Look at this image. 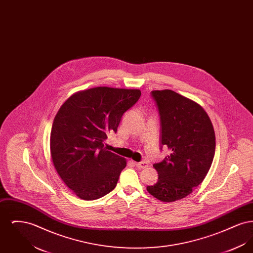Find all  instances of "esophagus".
Masks as SVG:
<instances>
[{
    "label": "esophagus",
    "mask_w": 253,
    "mask_h": 253,
    "mask_svg": "<svg viewBox=\"0 0 253 253\" xmlns=\"http://www.w3.org/2000/svg\"><path fill=\"white\" fill-rule=\"evenodd\" d=\"M135 165L138 169H145L149 166V163L147 161H141V162H136Z\"/></svg>",
    "instance_id": "esophagus-1"
}]
</instances>
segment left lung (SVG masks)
Masks as SVG:
<instances>
[{"label": "left lung", "instance_id": "obj_1", "mask_svg": "<svg viewBox=\"0 0 253 253\" xmlns=\"http://www.w3.org/2000/svg\"><path fill=\"white\" fill-rule=\"evenodd\" d=\"M161 122V145L170 154L154 164L158 181L147 191L163 202L193 193L204 180L215 153V133L198 103L171 90L152 91Z\"/></svg>", "mask_w": 253, "mask_h": 253}]
</instances>
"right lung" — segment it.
Wrapping results in <instances>:
<instances>
[{"mask_svg": "<svg viewBox=\"0 0 253 253\" xmlns=\"http://www.w3.org/2000/svg\"><path fill=\"white\" fill-rule=\"evenodd\" d=\"M140 95L138 89L95 87L75 93L60 106L51 129L50 153L60 178L78 197L98 199L117 186L127 161L103 142Z\"/></svg>", "mask_w": 253, "mask_h": 253, "instance_id": "right-lung-1", "label": "right lung"}]
</instances>
